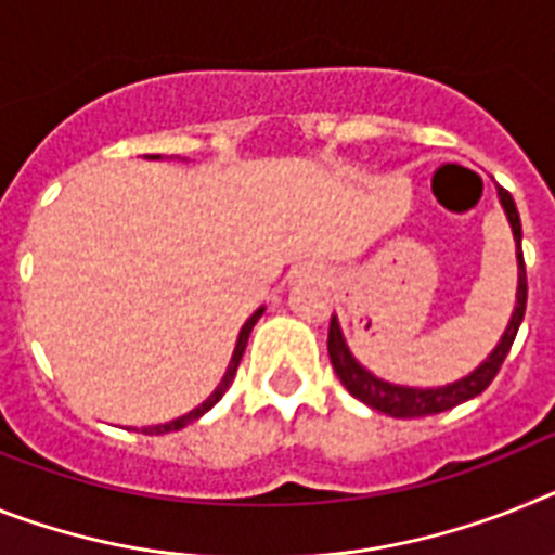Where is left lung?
<instances>
[{"label":"left lung","instance_id":"obj_1","mask_svg":"<svg viewBox=\"0 0 555 555\" xmlns=\"http://www.w3.org/2000/svg\"><path fill=\"white\" fill-rule=\"evenodd\" d=\"M500 194V203L507 214V222H511V231H514L516 242V262H519V285H516V307L507 321L505 333H502L500 344L493 347L491 356L465 378L454 380V384L435 386V389H417V386H398L389 384V380L375 378L370 370L358 364L352 352H349L347 341H344L341 327H338V319H330V335H327V349L330 361H333L335 375L341 378V384L347 386V392L352 398H358L366 406L378 409V412L389 414V417H426V414L446 412V409H454L457 403L477 398L491 386V380L496 378L502 361L511 352V344H514L516 333H519V324L525 319V305H528V276H525V256H522V222H519V211H516L514 197L507 194L505 189H496Z\"/></svg>","mask_w":555,"mask_h":555}]
</instances>
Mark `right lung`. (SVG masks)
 <instances>
[{"mask_svg":"<svg viewBox=\"0 0 555 555\" xmlns=\"http://www.w3.org/2000/svg\"><path fill=\"white\" fill-rule=\"evenodd\" d=\"M262 313H264V307H259V310H256V313L250 315V319L245 321V324H242L240 338H236V347H234V356H231V364H228L225 375H222L220 386H217V389H214L211 398H208L206 403H203V406L191 409L189 414H183V417H177V421H171V423H160V426H149V428H143V435H169V431H177V428L189 426V423H194V421H197V417H203V414H206L208 409H211L214 403H217V400H220L222 395L228 392V386L234 384V375H236V366H240V361H242V352H245V347H248V335H250V330H254V324H256V321H259V315H262Z\"/></svg>","mask_w":555,"mask_h":555,"instance_id":"obj_1","label":"right lung"}]
</instances>
